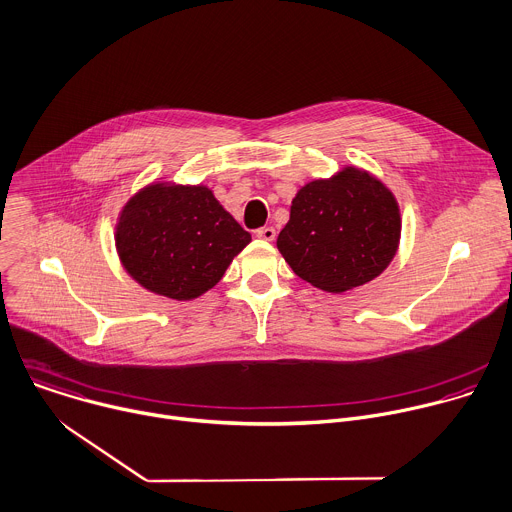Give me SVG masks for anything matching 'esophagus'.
<instances>
[{
	"label": "esophagus",
	"instance_id": "obj_1",
	"mask_svg": "<svg viewBox=\"0 0 512 512\" xmlns=\"http://www.w3.org/2000/svg\"><path fill=\"white\" fill-rule=\"evenodd\" d=\"M256 236H258L260 240H264V242H272V240L276 238V230H274V228H270V226H266V228H258V230H256Z\"/></svg>",
	"mask_w": 512,
	"mask_h": 512
}]
</instances>
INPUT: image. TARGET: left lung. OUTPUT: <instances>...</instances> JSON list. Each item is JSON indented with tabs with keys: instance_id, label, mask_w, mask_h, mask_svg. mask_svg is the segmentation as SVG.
<instances>
[{
	"instance_id": "left-lung-1",
	"label": "left lung",
	"mask_w": 512,
	"mask_h": 512,
	"mask_svg": "<svg viewBox=\"0 0 512 512\" xmlns=\"http://www.w3.org/2000/svg\"><path fill=\"white\" fill-rule=\"evenodd\" d=\"M399 236L393 193L371 173L345 167L298 189L276 246L296 276L327 292H345L389 266Z\"/></svg>"
}]
</instances>
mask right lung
<instances>
[{"mask_svg": "<svg viewBox=\"0 0 512 512\" xmlns=\"http://www.w3.org/2000/svg\"><path fill=\"white\" fill-rule=\"evenodd\" d=\"M115 242L123 268L143 288L191 300L222 280L252 236L210 187L151 183L125 203Z\"/></svg>", "mask_w": 512, "mask_h": 512, "instance_id": "1", "label": "right lung"}]
</instances>
